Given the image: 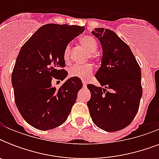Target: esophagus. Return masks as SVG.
I'll return each mask as SVG.
<instances>
[{"mask_svg": "<svg viewBox=\"0 0 159 159\" xmlns=\"http://www.w3.org/2000/svg\"><path fill=\"white\" fill-rule=\"evenodd\" d=\"M82 86H83V87H87V82H85V81H82Z\"/></svg>", "mask_w": 159, "mask_h": 159, "instance_id": "esophagus-1", "label": "esophagus"}]
</instances>
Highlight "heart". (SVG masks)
<instances>
[{
    "label": "heart",
    "instance_id": "obj_1",
    "mask_svg": "<svg viewBox=\"0 0 159 159\" xmlns=\"http://www.w3.org/2000/svg\"><path fill=\"white\" fill-rule=\"evenodd\" d=\"M81 45H82L87 49L90 53H92L91 56L92 57H95L94 53L97 50V42L96 39L92 35L87 34L81 37L79 39ZM71 44L68 43L65 47L63 50V58L67 62L69 60L70 53H71ZM93 72V67L92 65H74L70 67L68 71V74L72 77H78L81 79H87L92 75Z\"/></svg>",
    "mask_w": 159,
    "mask_h": 159
}]
</instances>
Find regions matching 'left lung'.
I'll return each mask as SVG.
<instances>
[{
    "instance_id": "left-lung-1",
    "label": "left lung",
    "mask_w": 159,
    "mask_h": 159,
    "mask_svg": "<svg viewBox=\"0 0 159 159\" xmlns=\"http://www.w3.org/2000/svg\"><path fill=\"white\" fill-rule=\"evenodd\" d=\"M92 34L102 43L103 53L95 76L102 87L87 85L90 115L103 130H120L133 121L139 107L143 93L140 67L129 47L115 32L95 28Z\"/></svg>"
}]
</instances>
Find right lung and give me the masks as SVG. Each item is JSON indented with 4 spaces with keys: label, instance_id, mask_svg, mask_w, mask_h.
<instances>
[{
    "label": "right lung",
    "instance_id": "right-lung-1",
    "mask_svg": "<svg viewBox=\"0 0 159 159\" xmlns=\"http://www.w3.org/2000/svg\"><path fill=\"white\" fill-rule=\"evenodd\" d=\"M84 26L48 24L39 29L20 48L11 82L15 102L25 120L40 130H48L67 120L82 80L70 77L58 88L52 87L53 77L63 80V50Z\"/></svg>",
    "mask_w": 159,
    "mask_h": 159
}]
</instances>
